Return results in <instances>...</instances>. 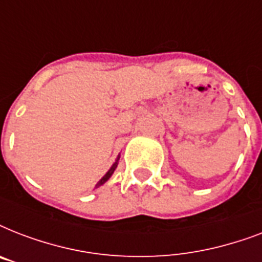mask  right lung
Wrapping results in <instances>:
<instances>
[{"label": "right lung", "instance_id": "obj_1", "mask_svg": "<svg viewBox=\"0 0 262 262\" xmlns=\"http://www.w3.org/2000/svg\"><path fill=\"white\" fill-rule=\"evenodd\" d=\"M118 160H119V156H118V158H117V162H115V163L113 164V166H111L110 170H108V171H107V174L104 175V177H103V178L100 179V181H99V183H98V185H96V187L100 186V185H103V183L106 182L107 179L110 178L111 175H113V172H114V170H115V168H117V164H118Z\"/></svg>", "mask_w": 262, "mask_h": 262}]
</instances>
